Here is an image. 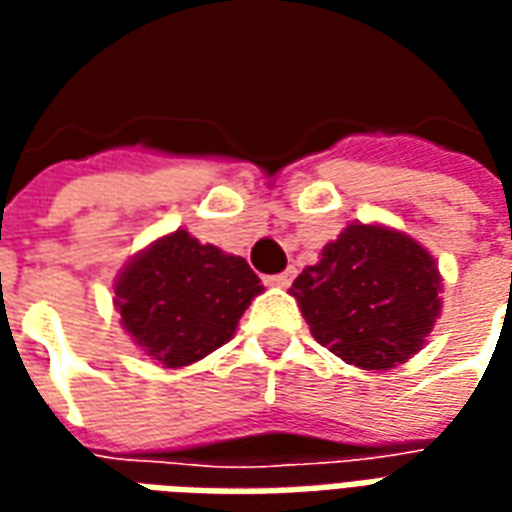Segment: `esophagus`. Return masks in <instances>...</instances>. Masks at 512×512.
<instances>
[{
	"instance_id": "obj_1",
	"label": "esophagus",
	"mask_w": 512,
	"mask_h": 512,
	"mask_svg": "<svg viewBox=\"0 0 512 512\" xmlns=\"http://www.w3.org/2000/svg\"><path fill=\"white\" fill-rule=\"evenodd\" d=\"M290 282H293V271H282V274H274V277H266V285L271 288H288Z\"/></svg>"
}]
</instances>
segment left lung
Masks as SVG:
<instances>
[{"label":"left lung","instance_id":"1","mask_svg":"<svg viewBox=\"0 0 512 512\" xmlns=\"http://www.w3.org/2000/svg\"><path fill=\"white\" fill-rule=\"evenodd\" d=\"M425 246L381 224H348L293 282L312 337L343 362L389 370L417 354L441 312Z\"/></svg>","mask_w":512,"mask_h":512}]
</instances>
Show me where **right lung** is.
<instances>
[{"label":"right lung","mask_w":512,"mask_h":512,"mask_svg":"<svg viewBox=\"0 0 512 512\" xmlns=\"http://www.w3.org/2000/svg\"><path fill=\"white\" fill-rule=\"evenodd\" d=\"M263 285L244 257L186 230L158 238L115 282L123 329L150 359L186 367L222 348Z\"/></svg>","instance_id":"1"}]
</instances>
